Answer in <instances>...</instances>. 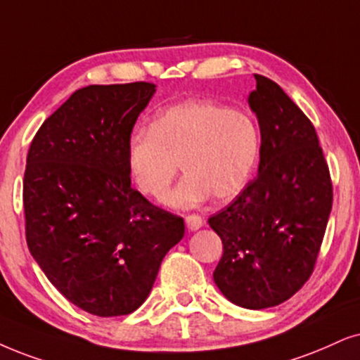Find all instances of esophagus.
Instances as JSON below:
<instances>
[{
	"label": "esophagus",
	"instance_id": "obj_1",
	"mask_svg": "<svg viewBox=\"0 0 360 360\" xmlns=\"http://www.w3.org/2000/svg\"><path fill=\"white\" fill-rule=\"evenodd\" d=\"M184 221L189 231H198L202 227V217L198 216V214H189V216H186Z\"/></svg>",
	"mask_w": 360,
	"mask_h": 360
}]
</instances>
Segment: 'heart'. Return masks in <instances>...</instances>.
<instances>
[{"label":"heart","mask_w":360,"mask_h":360,"mask_svg":"<svg viewBox=\"0 0 360 360\" xmlns=\"http://www.w3.org/2000/svg\"><path fill=\"white\" fill-rule=\"evenodd\" d=\"M261 156V131L243 111L184 101L162 109L151 129L131 134L126 162L144 195L161 198L183 165L186 176L165 198L171 207H193L209 198L233 201L245 189Z\"/></svg>","instance_id":"heart-1"}]
</instances>
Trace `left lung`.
Instances as JSON below:
<instances>
[{
    "mask_svg": "<svg viewBox=\"0 0 360 360\" xmlns=\"http://www.w3.org/2000/svg\"><path fill=\"white\" fill-rule=\"evenodd\" d=\"M248 103L261 129L256 179L209 217L224 245L214 282L244 309L279 306L312 274L332 183L312 122L274 81L256 75Z\"/></svg>",
    "mask_w": 360,
    "mask_h": 360,
    "instance_id": "obj_1",
    "label": "left lung"
}]
</instances>
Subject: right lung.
I'll list each match as a JSON object with an SVG mask.
<instances>
[{
	"label": "right lung",
	"instance_id": "add662e5",
	"mask_svg": "<svg viewBox=\"0 0 360 360\" xmlns=\"http://www.w3.org/2000/svg\"><path fill=\"white\" fill-rule=\"evenodd\" d=\"M153 83L86 86L36 133L26 159V243L68 301L99 317L126 316L151 292L184 238L183 217L131 188L126 162Z\"/></svg>",
	"mask_w": 360,
	"mask_h": 360
}]
</instances>
